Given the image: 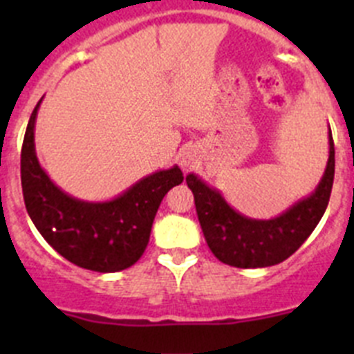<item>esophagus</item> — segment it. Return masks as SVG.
<instances>
[{"instance_id":"obj_1","label":"esophagus","mask_w":354,"mask_h":354,"mask_svg":"<svg viewBox=\"0 0 354 354\" xmlns=\"http://www.w3.org/2000/svg\"><path fill=\"white\" fill-rule=\"evenodd\" d=\"M177 161H179L183 170H192L196 165V161H198V152H196L195 147H184L177 154Z\"/></svg>"}]
</instances>
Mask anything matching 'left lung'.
I'll list each match as a JSON object with an SVG mask.
<instances>
[{
	"label": "left lung",
	"mask_w": 354,
	"mask_h": 354,
	"mask_svg": "<svg viewBox=\"0 0 354 354\" xmlns=\"http://www.w3.org/2000/svg\"><path fill=\"white\" fill-rule=\"evenodd\" d=\"M328 162L314 192L298 200L271 220H255L237 212L216 187L196 174H187V187L195 195L200 227L214 257L234 268H268L289 259L323 218L328 207L333 175L335 147L328 133Z\"/></svg>",
	"instance_id": "8db88e82"
}]
</instances>
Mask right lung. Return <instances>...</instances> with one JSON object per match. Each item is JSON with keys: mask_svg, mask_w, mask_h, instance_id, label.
Masks as SVG:
<instances>
[{"mask_svg": "<svg viewBox=\"0 0 354 354\" xmlns=\"http://www.w3.org/2000/svg\"><path fill=\"white\" fill-rule=\"evenodd\" d=\"M28 122L21 150V184L26 211L40 236L72 264L97 273H117L138 262L149 245L150 228L162 196L179 186L177 165L147 175L118 196L88 202L56 186L35 152V122Z\"/></svg>", "mask_w": 354, "mask_h": 354, "instance_id": "1", "label": "right lung"}]
</instances>
